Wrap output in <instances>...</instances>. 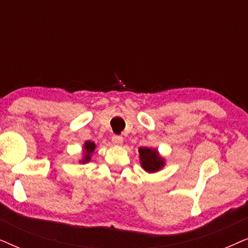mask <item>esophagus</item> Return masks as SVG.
I'll return each mask as SVG.
<instances>
[{"label": "esophagus", "mask_w": 248, "mask_h": 248, "mask_svg": "<svg viewBox=\"0 0 248 248\" xmlns=\"http://www.w3.org/2000/svg\"><path fill=\"white\" fill-rule=\"evenodd\" d=\"M111 142H113L115 145H121L123 143V138H122L121 135H113V137H111Z\"/></svg>", "instance_id": "esophagus-1"}]
</instances>
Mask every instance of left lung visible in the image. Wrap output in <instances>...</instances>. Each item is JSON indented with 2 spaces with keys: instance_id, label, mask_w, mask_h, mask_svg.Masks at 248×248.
<instances>
[{
  "instance_id": "1",
  "label": "left lung",
  "mask_w": 248,
  "mask_h": 248,
  "mask_svg": "<svg viewBox=\"0 0 248 248\" xmlns=\"http://www.w3.org/2000/svg\"><path fill=\"white\" fill-rule=\"evenodd\" d=\"M139 154H140L141 166L145 171L155 172L164 167L165 160L158 155L157 150H152L150 148H140Z\"/></svg>"
}]
</instances>
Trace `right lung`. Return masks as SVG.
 Masks as SVG:
<instances>
[{
	"instance_id": "add662e5",
	"label": "right lung",
	"mask_w": 248,
	"mask_h": 248,
	"mask_svg": "<svg viewBox=\"0 0 248 248\" xmlns=\"http://www.w3.org/2000/svg\"><path fill=\"white\" fill-rule=\"evenodd\" d=\"M94 148H96V144L93 143V142H90V141H87L86 143H84V151H86V154H84V158L82 162H88L90 160V155L93 154V151L94 150Z\"/></svg>"
}]
</instances>
